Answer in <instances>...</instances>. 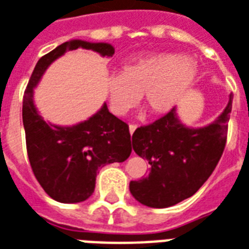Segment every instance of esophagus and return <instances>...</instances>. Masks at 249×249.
Masks as SVG:
<instances>
[{"label":"esophagus","mask_w":249,"mask_h":249,"mask_svg":"<svg viewBox=\"0 0 249 249\" xmlns=\"http://www.w3.org/2000/svg\"><path fill=\"white\" fill-rule=\"evenodd\" d=\"M136 124H130V126H128V130H130V134H131V136H132V134H134V131H135L136 130Z\"/></svg>","instance_id":"34e87169"}]
</instances>
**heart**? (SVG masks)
<instances>
[{
	"label": "heart",
	"instance_id": "b5f03b06",
	"mask_svg": "<svg viewBox=\"0 0 249 249\" xmlns=\"http://www.w3.org/2000/svg\"><path fill=\"white\" fill-rule=\"evenodd\" d=\"M198 76L192 57L177 53H155L128 61L122 72L106 77L109 107L123 117L140 102L152 114H165L178 104Z\"/></svg>",
	"mask_w": 249,
	"mask_h": 249
}]
</instances>
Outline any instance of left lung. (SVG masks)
<instances>
[{
  "mask_svg": "<svg viewBox=\"0 0 249 249\" xmlns=\"http://www.w3.org/2000/svg\"><path fill=\"white\" fill-rule=\"evenodd\" d=\"M232 94L223 113L205 127H188L176 107L158 121L136 128L132 148L151 165L148 176L130 182L138 202L164 209L192 197L210 177L224 151Z\"/></svg>",
  "mask_w": 249,
  "mask_h": 249,
  "instance_id": "8db88e82",
  "label": "left lung"
}]
</instances>
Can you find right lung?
<instances>
[{"label": "right lung", "instance_id": "1", "mask_svg": "<svg viewBox=\"0 0 249 249\" xmlns=\"http://www.w3.org/2000/svg\"><path fill=\"white\" fill-rule=\"evenodd\" d=\"M80 47L106 57L114 55L109 43L74 39L57 46L35 65L22 107L30 165L44 192L61 203L88 199L94 192L97 171L106 164L124 161L132 151L127 123L110 113L106 104L88 121L69 127L46 122L39 115L34 105V88L57 57Z\"/></svg>", "mask_w": 249, "mask_h": 249}]
</instances>
